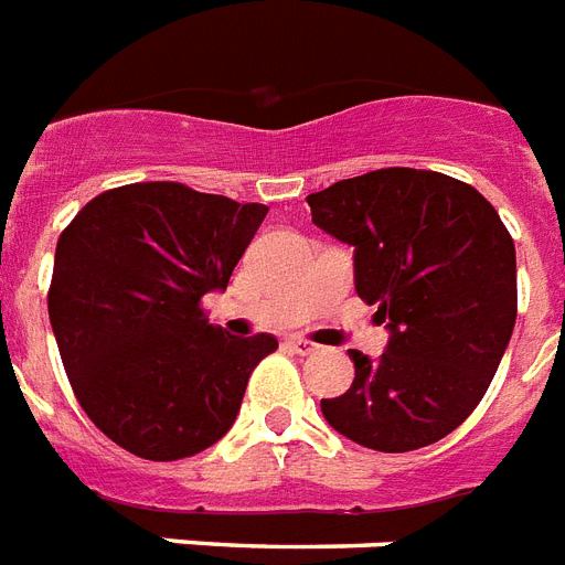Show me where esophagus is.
<instances>
[{"mask_svg":"<svg viewBox=\"0 0 565 565\" xmlns=\"http://www.w3.org/2000/svg\"><path fill=\"white\" fill-rule=\"evenodd\" d=\"M288 347H291L297 355H311L320 350L318 344H311V341H306V338H291V341H288Z\"/></svg>","mask_w":565,"mask_h":565,"instance_id":"obj_1","label":"esophagus"}]
</instances>
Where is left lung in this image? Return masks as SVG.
Here are the masks:
<instances>
[{"mask_svg": "<svg viewBox=\"0 0 565 565\" xmlns=\"http://www.w3.org/2000/svg\"><path fill=\"white\" fill-rule=\"evenodd\" d=\"M311 221L353 247L355 291L387 327L379 359L350 350L355 379L320 411L376 452L437 444L476 411L516 323V247L461 180L379 169L306 198Z\"/></svg>", "mask_w": 565, "mask_h": 565, "instance_id": "8db88e82", "label": "left lung"}]
</instances>
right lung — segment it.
Segmentation results:
<instances>
[{
    "instance_id": "right-lung-1",
    "label": "right lung",
    "mask_w": 565,
    "mask_h": 565,
    "mask_svg": "<svg viewBox=\"0 0 565 565\" xmlns=\"http://www.w3.org/2000/svg\"><path fill=\"white\" fill-rule=\"evenodd\" d=\"M268 215L183 183L93 198L57 238L49 320L87 417L121 449L178 461L227 435L274 335L236 338L201 297L224 291Z\"/></svg>"
}]
</instances>
